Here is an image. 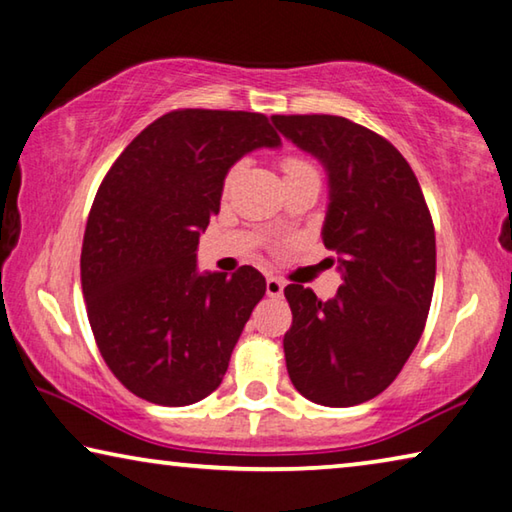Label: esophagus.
Wrapping results in <instances>:
<instances>
[{
	"mask_svg": "<svg viewBox=\"0 0 512 512\" xmlns=\"http://www.w3.org/2000/svg\"><path fill=\"white\" fill-rule=\"evenodd\" d=\"M283 288H286V283H283L281 279H276V276H267V281H265L267 295L274 297V299H281L283 297Z\"/></svg>",
	"mask_w": 512,
	"mask_h": 512,
	"instance_id": "esophagus-1",
	"label": "esophagus"
}]
</instances>
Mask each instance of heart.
<instances>
[{"mask_svg": "<svg viewBox=\"0 0 512 512\" xmlns=\"http://www.w3.org/2000/svg\"><path fill=\"white\" fill-rule=\"evenodd\" d=\"M281 170H283V174H286V179H292V177H299V174H306V172H317V167L304 156H286L281 161ZM233 177H236V170L229 172V177H226V181H224V188L231 186Z\"/></svg>", "mask_w": 512, "mask_h": 512, "instance_id": "obj_1", "label": "heart"}]
</instances>
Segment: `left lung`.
Wrapping results in <instances>:
<instances>
[{"label":"left lung","mask_w":512,"mask_h":512,"mask_svg":"<svg viewBox=\"0 0 512 512\" xmlns=\"http://www.w3.org/2000/svg\"><path fill=\"white\" fill-rule=\"evenodd\" d=\"M329 172L322 242L340 254L335 299L283 290L290 381L313 404L347 408L397 379L422 338L435 283V229L415 172L379 133L340 115H272Z\"/></svg>","instance_id":"left-lung-1"}]
</instances>
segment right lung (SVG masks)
<instances>
[{"instance_id": "right-lung-1", "label": "right lung", "mask_w": 512, "mask_h": 512, "mask_svg": "<svg viewBox=\"0 0 512 512\" xmlns=\"http://www.w3.org/2000/svg\"><path fill=\"white\" fill-rule=\"evenodd\" d=\"M281 142L263 113L177 108L115 158L92 201L81 288L99 354L133 395L190 406L217 390L263 274H197L229 167Z\"/></svg>"}]
</instances>
